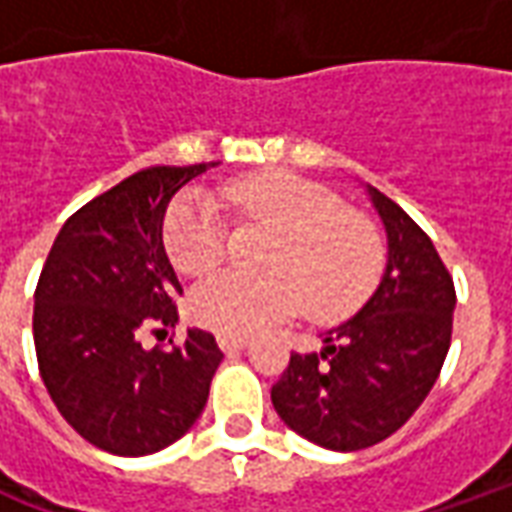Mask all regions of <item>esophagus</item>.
<instances>
[{
  "label": "esophagus",
  "instance_id": "1",
  "mask_svg": "<svg viewBox=\"0 0 512 512\" xmlns=\"http://www.w3.org/2000/svg\"><path fill=\"white\" fill-rule=\"evenodd\" d=\"M216 340H219V348L227 351V354H233V351H244L246 345H249V337H244V334H219Z\"/></svg>",
  "mask_w": 512,
  "mask_h": 512
}]
</instances>
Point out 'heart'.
<instances>
[{"mask_svg": "<svg viewBox=\"0 0 512 512\" xmlns=\"http://www.w3.org/2000/svg\"><path fill=\"white\" fill-rule=\"evenodd\" d=\"M224 202L277 227L266 274L224 271L191 290V318L213 332L249 334L290 318L304 304L318 321H340L376 288L384 249L365 216L345 211L332 191L290 172H257L227 183ZM169 260L186 277H205L224 260L219 205L205 191L172 202L164 219Z\"/></svg>", "mask_w": 512, "mask_h": 512, "instance_id": "heart-1", "label": "heart"}]
</instances>
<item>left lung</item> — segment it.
I'll return each mask as SVG.
<instances>
[{
	"label": "left lung",
	"instance_id": "1",
	"mask_svg": "<svg viewBox=\"0 0 512 512\" xmlns=\"http://www.w3.org/2000/svg\"><path fill=\"white\" fill-rule=\"evenodd\" d=\"M367 197L386 233V268L354 318L323 334L321 354H290L271 403L290 430L326 450L373 447L422 406L447 359L455 285L436 246L400 205Z\"/></svg>",
	"mask_w": 512,
	"mask_h": 512
}]
</instances>
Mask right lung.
<instances>
[{"instance_id": "obj_1", "label": "right lung", "mask_w": 512, "mask_h": 512, "mask_svg": "<svg viewBox=\"0 0 512 512\" xmlns=\"http://www.w3.org/2000/svg\"><path fill=\"white\" fill-rule=\"evenodd\" d=\"M211 164L150 167L73 213L35 290V351L54 406L98 450L139 458L197 422L224 354L189 329L172 351L142 337L178 323L180 288L164 249L172 197Z\"/></svg>"}]
</instances>
